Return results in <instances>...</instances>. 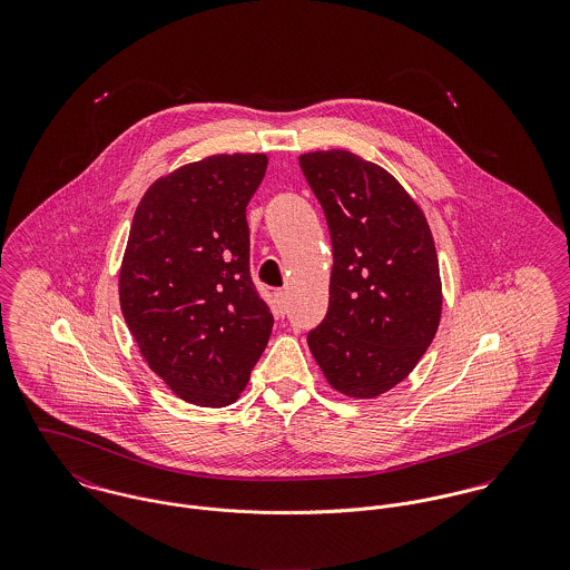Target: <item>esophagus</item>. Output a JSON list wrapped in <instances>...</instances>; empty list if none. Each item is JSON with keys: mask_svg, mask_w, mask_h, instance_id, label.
Listing matches in <instances>:
<instances>
[{"mask_svg": "<svg viewBox=\"0 0 570 570\" xmlns=\"http://www.w3.org/2000/svg\"><path fill=\"white\" fill-rule=\"evenodd\" d=\"M274 303H276V314L285 316V309H287V294H285V289H276L274 292Z\"/></svg>", "mask_w": 570, "mask_h": 570, "instance_id": "1", "label": "esophagus"}]
</instances>
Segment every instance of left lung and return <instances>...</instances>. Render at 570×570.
<instances>
[{
	"instance_id": "obj_1",
	"label": "left lung",
	"mask_w": 570,
	"mask_h": 570,
	"mask_svg": "<svg viewBox=\"0 0 570 570\" xmlns=\"http://www.w3.org/2000/svg\"><path fill=\"white\" fill-rule=\"evenodd\" d=\"M298 163L333 247L328 309L307 342L335 391L371 400L406 380L434 340L436 247L421 208L382 166L340 149Z\"/></svg>"
}]
</instances>
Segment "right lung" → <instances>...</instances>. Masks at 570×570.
<instances>
[{"instance_id": "obj_1", "label": "right lung", "mask_w": 570, "mask_h": 570, "mask_svg": "<svg viewBox=\"0 0 570 570\" xmlns=\"http://www.w3.org/2000/svg\"><path fill=\"white\" fill-rule=\"evenodd\" d=\"M265 168L263 154L186 164L134 215L120 309L151 371L195 406L239 397L274 326L249 276L245 219Z\"/></svg>"}]
</instances>
